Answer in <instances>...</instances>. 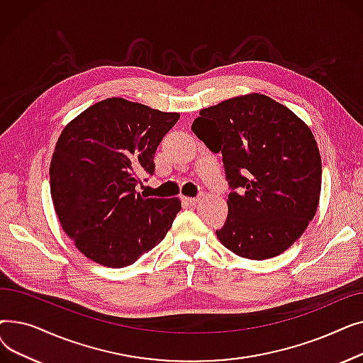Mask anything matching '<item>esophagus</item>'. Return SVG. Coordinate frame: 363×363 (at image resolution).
Instances as JSON below:
<instances>
[{
    "mask_svg": "<svg viewBox=\"0 0 363 363\" xmlns=\"http://www.w3.org/2000/svg\"><path fill=\"white\" fill-rule=\"evenodd\" d=\"M200 200H201L200 197H182V201L186 203V204H189V206L197 204Z\"/></svg>",
    "mask_w": 363,
    "mask_h": 363,
    "instance_id": "34e87169",
    "label": "esophagus"
}]
</instances>
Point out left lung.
<instances>
[{"instance_id": "left-lung-1", "label": "left lung", "mask_w": 363, "mask_h": 363, "mask_svg": "<svg viewBox=\"0 0 363 363\" xmlns=\"http://www.w3.org/2000/svg\"><path fill=\"white\" fill-rule=\"evenodd\" d=\"M193 132L222 152L228 218L216 231L237 256L264 260L301 237L319 204L322 163L309 126L263 94L200 110Z\"/></svg>"}]
</instances>
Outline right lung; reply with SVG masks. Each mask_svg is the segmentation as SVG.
Segmentation results:
<instances>
[{"instance_id":"obj_1","label":"right lung","mask_w":363,"mask_h":363,"mask_svg":"<svg viewBox=\"0 0 363 363\" xmlns=\"http://www.w3.org/2000/svg\"><path fill=\"white\" fill-rule=\"evenodd\" d=\"M179 119L125 99H107L66 125L50 164L63 231L88 259L125 268L170 230L181 200L147 199L140 177L155 174V152Z\"/></svg>"}]
</instances>
